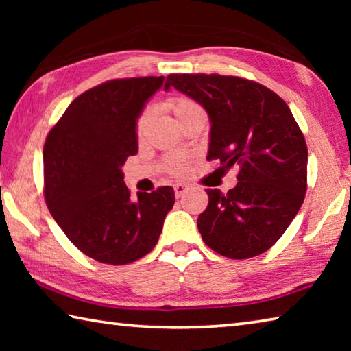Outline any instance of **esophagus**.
I'll return each instance as SVG.
<instances>
[{
    "instance_id": "1",
    "label": "esophagus",
    "mask_w": 351,
    "mask_h": 351,
    "mask_svg": "<svg viewBox=\"0 0 351 351\" xmlns=\"http://www.w3.org/2000/svg\"><path fill=\"white\" fill-rule=\"evenodd\" d=\"M173 190H175V197H176V198H181L182 195L186 193L187 190H189V186H187V184L178 182V184H175V186H173Z\"/></svg>"
}]
</instances>
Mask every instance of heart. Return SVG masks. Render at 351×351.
I'll return each instance as SVG.
<instances>
[{"label": "heart", "mask_w": 351, "mask_h": 351, "mask_svg": "<svg viewBox=\"0 0 351 351\" xmlns=\"http://www.w3.org/2000/svg\"><path fill=\"white\" fill-rule=\"evenodd\" d=\"M165 106H167V110L173 112L181 125L193 117L206 116V110L203 108V105L187 96L170 97L165 100ZM148 122H150V110L145 108L141 111V114L136 119V134H138V138L144 136ZM187 165L189 156H186V154H173V156L167 158V161H165V170L171 175H182L187 170Z\"/></svg>", "instance_id": "1"}]
</instances>
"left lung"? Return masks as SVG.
Wrapping results in <instances>:
<instances>
[{
  "label": "left lung",
  "mask_w": 351,
  "mask_h": 351,
  "mask_svg": "<svg viewBox=\"0 0 351 351\" xmlns=\"http://www.w3.org/2000/svg\"><path fill=\"white\" fill-rule=\"evenodd\" d=\"M170 86L199 102L210 117L207 161L239 169V182L228 193L206 190L209 204L198 217L203 241L234 260L266 252L306 192L308 148L289 106L269 88L237 75L170 74L164 90Z\"/></svg>",
  "instance_id": "left-lung-1"
}]
</instances>
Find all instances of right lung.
Instances as JSON below:
<instances>
[{
  "label": "right lung",
  "mask_w": 351,
  "mask_h": 351,
  "mask_svg": "<svg viewBox=\"0 0 351 351\" xmlns=\"http://www.w3.org/2000/svg\"><path fill=\"white\" fill-rule=\"evenodd\" d=\"M164 77L106 80L80 94L47 133L45 199L69 241L106 265H127L156 246L175 204L170 186L130 198L121 167L138 153L136 119Z\"/></svg>",
  "instance_id": "obj_1"
}]
</instances>
